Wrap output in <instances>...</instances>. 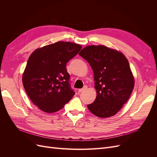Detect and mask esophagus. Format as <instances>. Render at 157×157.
<instances>
[{
    "label": "esophagus",
    "mask_w": 157,
    "mask_h": 157,
    "mask_svg": "<svg viewBox=\"0 0 157 157\" xmlns=\"http://www.w3.org/2000/svg\"><path fill=\"white\" fill-rule=\"evenodd\" d=\"M86 86H84V88H82V89H79L78 90V92H83L84 91V90H85V89H86Z\"/></svg>",
    "instance_id": "obj_1"
}]
</instances>
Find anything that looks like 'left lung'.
Instances as JSON below:
<instances>
[{
	"label": "left lung",
	"mask_w": 157,
	"mask_h": 157,
	"mask_svg": "<svg viewBox=\"0 0 157 157\" xmlns=\"http://www.w3.org/2000/svg\"><path fill=\"white\" fill-rule=\"evenodd\" d=\"M91 66L97 96L88 108L100 118L117 114L129 99L134 78L129 63L122 52L103 45L87 46L78 54Z\"/></svg>",
	"instance_id": "8db88e82"
}]
</instances>
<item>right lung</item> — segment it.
Wrapping results in <instances>:
<instances>
[{
	"label": "right lung",
	"instance_id": "obj_1",
	"mask_svg": "<svg viewBox=\"0 0 157 157\" xmlns=\"http://www.w3.org/2000/svg\"><path fill=\"white\" fill-rule=\"evenodd\" d=\"M82 46L59 41L35 50L28 59L22 77L26 93L40 110L54 113L62 109L75 95L66 69L68 61Z\"/></svg>",
	"mask_w": 157,
	"mask_h": 157
}]
</instances>
